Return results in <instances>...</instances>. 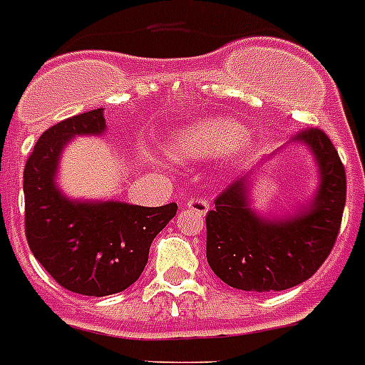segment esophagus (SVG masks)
Returning <instances> with one entry per match:
<instances>
[{
	"label": "esophagus",
	"mask_w": 365,
	"mask_h": 365,
	"mask_svg": "<svg viewBox=\"0 0 365 365\" xmlns=\"http://www.w3.org/2000/svg\"><path fill=\"white\" fill-rule=\"evenodd\" d=\"M185 207H188L190 210H194V212H197L203 216V214L208 212L210 205H208L207 199H203V197H192V199H186Z\"/></svg>",
	"instance_id": "1"
}]
</instances>
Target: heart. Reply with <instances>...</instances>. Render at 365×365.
<instances>
[{
	"instance_id": "1",
	"label": "heart",
	"mask_w": 365,
	"mask_h": 365,
	"mask_svg": "<svg viewBox=\"0 0 365 365\" xmlns=\"http://www.w3.org/2000/svg\"><path fill=\"white\" fill-rule=\"evenodd\" d=\"M245 127L229 118H208L194 125L182 127L173 135L170 144L175 158H208L229 153L242 144Z\"/></svg>"
}]
</instances>
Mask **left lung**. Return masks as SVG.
Here are the masks:
<instances>
[{
    "label": "left lung",
    "mask_w": 365,
    "mask_h": 365,
    "mask_svg": "<svg viewBox=\"0 0 365 365\" xmlns=\"http://www.w3.org/2000/svg\"><path fill=\"white\" fill-rule=\"evenodd\" d=\"M294 140L310 148L319 186L308 207L284 220H266L249 205V171L216 197L207 214V260L225 284L244 292H280L308 280L338 238L347 179L331 138L317 127Z\"/></svg>",
    "instance_id": "left-lung-1"
}]
</instances>
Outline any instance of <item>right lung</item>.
<instances>
[{"instance_id":"obj_1","label":"right lung","mask_w":365,"mask_h":365,"mask_svg":"<svg viewBox=\"0 0 365 365\" xmlns=\"http://www.w3.org/2000/svg\"><path fill=\"white\" fill-rule=\"evenodd\" d=\"M103 108L71 116L38 138L24 170L26 236L34 258L62 288L90 297L129 288L144 272L155 236L177 205L71 201L55 185L61 153L79 135H101Z\"/></svg>"}]
</instances>
